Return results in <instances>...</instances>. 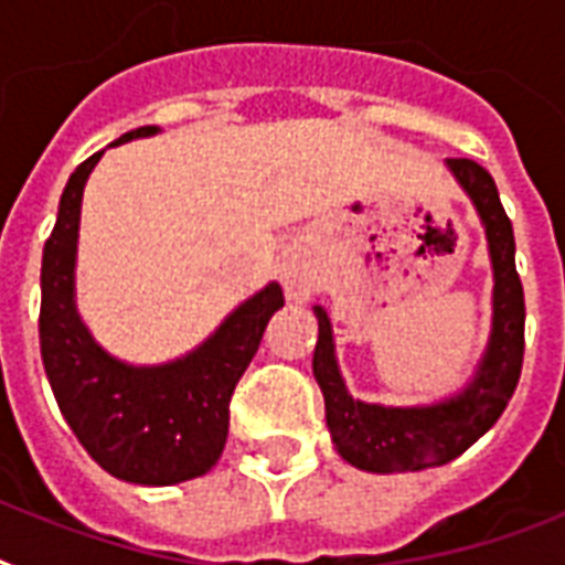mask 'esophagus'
<instances>
[{"label":"esophagus","mask_w":565,"mask_h":565,"mask_svg":"<svg viewBox=\"0 0 565 565\" xmlns=\"http://www.w3.org/2000/svg\"><path fill=\"white\" fill-rule=\"evenodd\" d=\"M281 281L287 296L296 301L308 299L310 292L317 290V278H313V273H310L301 260H287V264L281 266Z\"/></svg>","instance_id":"1"}]
</instances>
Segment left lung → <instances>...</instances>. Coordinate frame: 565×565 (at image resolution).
<instances>
[{"mask_svg":"<svg viewBox=\"0 0 565 565\" xmlns=\"http://www.w3.org/2000/svg\"><path fill=\"white\" fill-rule=\"evenodd\" d=\"M455 175L483 225L492 266V326L472 377L448 398L411 407L361 402L349 393L334 352V328L322 305L313 377L326 395V422L345 463L363 472H422L455 460L499 422L519 384L525 354V292L516 275V239L501 207L495 181L481 163L448 158Z\"/></svg>","mask_w":565,"mask_h":565,"instance_id":"obj_1","label":"left lung"}]
</instances>
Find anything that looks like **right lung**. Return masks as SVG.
I'll list each match as a JSON object with an SVG mask.
<instances>
[{"instance_id":"1","label":"right lung","mask_w":565,"mask_h":565,"mask_svg":"<svg viewBox=\"0 0 565 565\" xmlns=\"http://www.w3.org/2000/svg\"><path fill=\"white\" fill-rule=\"evenodd\" d=\"M158 131V126L135 128L110 146ZM102 154L70 175L43 246L40 354L57 407L87 455L119 481L172 487L211 472L220 460L231 393L255 358L266 322L284 308V292L269 281L175 361L137 366L102 349L75 305L82 195Z\"/></svg>"}]
</instances>
